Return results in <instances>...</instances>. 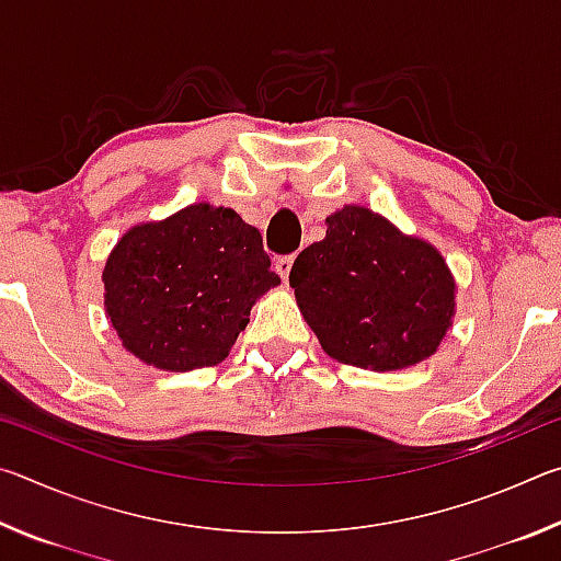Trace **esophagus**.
Returning <instances> with one entry per match:
<instances>
[{"label": "esophagus", "instance_id": "34e87169", "mask_svg": "<svg viewBox=\"0 0 561 561\" xmlns=\"http://www.w3.org/2000/svg\"><path fill=\"white\" fill-rule=\"evenodd\" d=\"M291 264H294V257L289 254V257H279L277 264H274V270H277L279 277L287 282L289 279V272H291Z\"/></svg>", "mask_w": 561, "mask_h": 561}]
</instances>
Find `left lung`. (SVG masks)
Listing matches in <instances>:
<instances>
[{"instance_id":"1","label":"left lung","mask_w":561,"mask_h":561,"mask_svg":"<svg viewBox=\"0 0 561 561\" xmlns=\"http://www.w3.org/2000/svg\"><path fill=\"white\" fill-rule=\"evenodd\" d=\"M289 284L321 348L371 371L431 358L458 307L438 247L364 205L327 217V237L294 260Z\"/></svg>"}]
</instances>
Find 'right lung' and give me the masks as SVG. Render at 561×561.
Listing matches in <instances>:
<instances>
[{"label":"right lung","instance_id":"right-lung-1","mask_svg":"<svg viewBox=\"0 0 561 561\" xmlns=\"http://www.w3.org/2000/svg\"><path fill=\"white\" fill-rule=\"evenodd\" d=\"M101 279L123 348L173 374L227 358L254 301L279 284L257 227L210 203L133 225Z\"/></svg>","mask_w":561,"mask_h":561}]
</instances>
